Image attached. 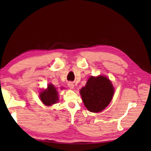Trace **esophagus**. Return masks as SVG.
<instances>
[{"label":"esophagus","mask_w":151,"mask_h":151,"mask_svg":"<svg viewBox=\"0 0 151 151\" xmlns=\"http://www.w3.org/2000/svg\"><path fill=\"white\" fill-rule=\"evenodd\" d=\"M67 85L68 86V88H70V89H73V88H74V84H73L72 83H71V82H69V83H68Z\"/></svg>","instance_id":"34e87169"}]
</instances>
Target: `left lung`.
<instances>
[{
  "mask_svg": "<svg viewBox=\"0 0 151 151\" xmlns=\"http://www.w3.org/2000/svg\"><path fill=\"white\" fill-rule=\"evenodd\" d=\"M80 93L87 109L97 113L102 111L110 103L114 89L110 81L106 77H91Z\"/></svg>",
  "mask_w": 151,
  "mask_h": 151,
  "instance_id": "8db88e82",
  "label": "left lung"
}]
</instances>
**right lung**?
I'll list each match as a JSON object with an SVG mask.
<instances>
[{
  "mask_svg": "<svg viewBox=\"0 0 151 151\" xmlns=\"http://www.w3.org/2000/svg\"><path fill=\"white\" fill-rule=\"evenodd\" d=\"M40 96L42 101L47 106L55 104L58 99L57 91L52 84H49L47 90L42 91Z\"/></svg>",
  "mask_w": 151,
  "mask_h": 151,
  "instance_id": "add662e5",
  "label": "right lung"
}]
</instances>
